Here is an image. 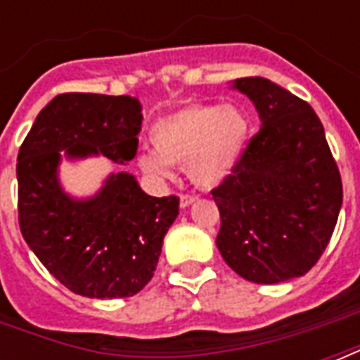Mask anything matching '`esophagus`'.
Instances as JSON below:
<instances>
[{"instance_id": "1", "label": "esophagus", "mask_w": 360, "mask_h": 360, "mask_svg": "<svg viewBox=\"0 0 360 360\" xmlns=\"http://www.w3.org/2000/svg\"><path fill=\"white\" fill-rule=\"evenodd\" d=\"M195 200H196L195 195H181V208H187V206H191Z\"/></svg>"}]
</instances>
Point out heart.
I'll use <instances>...</instances> for the list:
<instances>
[{
    "instance_id": "obj_1",
    "label": "heart",
    "mask_w": 360,
    "mask_h": 360,
    "mask_svg": "<svg viewBox=\"0 0 360 360\" xmlns=\"http://www.w3.org/2000/svg\"><path fill=\"white\" fill-rule=\"evenodd\" d=\"M249 133V117L237 105L193 103L152 127L154 152H142L139 165L156 179L172 175L169 165L187 167L195 185L218 187L241 160Z\"/></svg>"
}]
</instances>
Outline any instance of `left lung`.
<instances>
[{"mask_svg": "<svg viewBox=\"0 0 360 360\" xmlns=\"http://www.w3.org/2000/svg\"><path fill=\"white\" fill-rule=\"evenodd\" d=\"M262 127L231 175L212 188L227 266L255 283L304 276L338 224L343 185L324 127L309 103L262 77L237 79Z\"/></svg>", "mask_w": 360, "mask_h": 360, "instance_id": "left-lung-1", "label": "left lung"}]
</instances>
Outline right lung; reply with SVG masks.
<instances>
[{"label":"right lung","mask_w":360,"mask_h":360,"mask_svg":"<svg viewBox=\"0 0 360 360\" xmlns=\"http://www.w3.org/2000/svg\"><path fill=\"white\" fill-rule=\"evenodd\" d=\"M141 123L136 98L65 92L38 113L20 144V233L46 270L82 297H133L148 283L179 196H150L133 175L117 173L94 198H69L58 183L59 150L127 164L136 156Z\"/></svg>","instance_id":"1"}]
</instances>
